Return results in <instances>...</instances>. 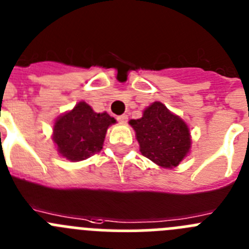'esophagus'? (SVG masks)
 Returning a JSON list of instances; mask_svg holds the SVG:
<instances>
[{"mask_svg": "<svg viewBox=\"0 0 249 249\" xmlns=\"http://www.w3.org/2000/svg\"><path fill=\"white\" fill-rule=\"evenodd\" d=\"M117 120H118V122L122 123V124H123V123L127 122V120H128V116H127V115H121V116H118Z\"/></svg>", "mask_w": 249, "mask_h": 249, "instance_id": "obj_1", "label": "esophagus"}]
</instances>
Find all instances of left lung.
Returning a JSON list of instances; mask_svg holds the SVG:
<instances>
[{
	"label": "left lung",
	"instance_id": "1",
	"mask_svg": "<svg viewBox=\"0 0 249 249\" xmlns=\"http://www.w3.org/2000/svg\"><path fill=\"white\" fill-rule=\"evenodd\" d=\"M145 158L157 165L173 169L190 153L191 136L186 122L154 101L145 107L142 117L129 121Z\"/></svg>",
	"mask_w": 249,
	"mask_h": 249
}]
</instances>
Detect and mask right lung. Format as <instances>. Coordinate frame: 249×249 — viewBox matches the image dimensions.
I'll return each mask as SVG.
<instances>
[{
	"instance_id": "1",
	"label": "right lung",
	"mask_w": 249,
	"mask_h": 249,
	"mask_svg": "<svg viewBox=\"0 0 249 249\" xmlns=\"http://www.w3.org/2000/svg\"><path fill=\"white\" fill-rule=\"evenodd\" d=\"M116 120L107 112L97 113L85 101L59 116L53 126V142L59 156L70 161H80L99 153L106 132Z\"/></svg>"
}]
</instances>
